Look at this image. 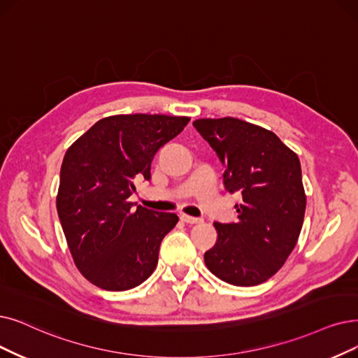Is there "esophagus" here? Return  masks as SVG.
<instances>
[{
	"instance_id": "1",
	"label": "esophagus",
	"mask_w": 358,
	"mask_h": 358,
	"mask_svg": "<svg viewBox=\"0 0 358 358\" xmlns=\"http://www.w3.org/2000/svg\"><path fill=\"white\" fill-rule=\"evenodd\" d=\"M180 219L185 223H189V224H196V223H203L204 222L201 217H192V216H188V214H182Z\"/></svg>"
}]
</instances>
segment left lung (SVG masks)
<instances>
[{"label":"left lung","instance_id":"left-lung-1","mask_svg":"<svg viewBox=\"0 0 358 358\" xmlns=\"http://www.w3.org/2000/svg\"><path fill=\"white\" fill-rule=\"evenodd\" d=\"M192 124L224 166V189L242 194V204L235 206L238 222L214 223L217 242L204 262L223 282L263 283L287 262L303 227L306 194L298 155L273 132L235 117Z\"/></svg>","mask_w":358,"mask_h":358}]
</instances>
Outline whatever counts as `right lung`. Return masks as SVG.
I'll list each match as a JSON object with an SVG mask.
<instances>
[{
  "mask_svg": "<svg viewBox=\"0 0 358 358\" xmlns=\"http://www.w3.org/2000/svg\"><path fill=\"white\" fill-rule=\"evenodd\" d=\"M189 117L119 114L98 120L63 159L57 213L76 267L96 287L127 291L147 280L163 238L179 220L127 201L151 162ZM136 206V204H135Z\"/></svg>",
  "mask_w": 358,
  "mask_h": 358,
  "instance_id": "add662e5",
  "label": "right lung"
}]
</instances>
